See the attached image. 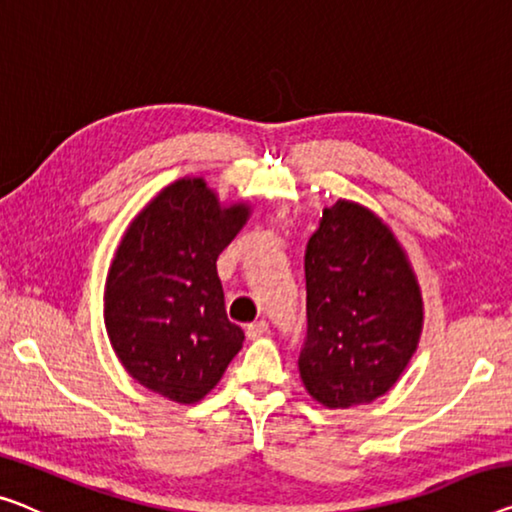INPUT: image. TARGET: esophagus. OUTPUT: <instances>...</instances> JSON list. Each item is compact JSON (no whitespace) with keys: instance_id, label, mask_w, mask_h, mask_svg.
I'll return each instance as SVG.
<instances>
[{"instance_id":"obj_1","label":"esophagus","mask_w":512,"mask_h":512,"mask_svg":"<svg viewBox=\"0 0 512 512\" xmlns=\"http://www.w3.org/2000/svg\"><path fill=\"white\" fill-rule=\"evenodd\" d=\"M269 331V324L264 322V319H257V322H253V324H248V329H246V335L250 340H257V338H262V335Z\"/></svg>"}]
</instances>
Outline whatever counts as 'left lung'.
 Masks as SVG:
<instances>
[{"label":"left lung","mask_w":512,"mask_h":512,"mask_svg":"<svg viewBox=\"0 0 512 512\" xmlns=\"http://www.w3.org/2000/svg\"><path fill=\"white\" fill-rule=\"evenodd\" d=\"M305 391L329 409L372 402L391 388L423 326L407 255L375 213L338 200L305 248Z\"/></svg>","instance_id":"1"}]
</instances>
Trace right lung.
<instances>
[{"mask_svg": "<svg viewBox=\"0 0 512 512\" xmlns=\"http://www.w3.org/2000/svg\"><path fill=\"white\" fill-rule=\"evenodd\" d=\"M246 218V204L223 209L202 179H181L121 239L105 285V329L128 375L167 400H202L243 345L216 259Z\"/></svg>", "mask_w": 512, "mask_h": 512, "instance_id": "1", "label": "right lung"}]
</instances>
